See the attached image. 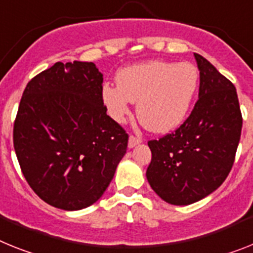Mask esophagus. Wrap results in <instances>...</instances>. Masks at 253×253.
Here are the masks:
<instances>
[{"label": "esophagus", "instance_id": "1", "mask_svg": "<svg viewBox=\"0 0 253 253\" xmlns=\"http://www.w3.org/2000/svg\"><path fill=\"white\" fill-rule=\"evenodd\" d=\"M141 143V139L140 137H136V136H130V139H128V148H133V146L139 145V144Z\"/></svg>", "mask_w": 253, "mask_h": 253}]
</instances>
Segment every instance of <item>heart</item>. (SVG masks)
<instances>
[{"label": "heart", "mask_w": 253, "mask_h": 253, "mask_svg": "<svg viewBox=\"0 0 253 253\" xmlns=\"http://www.w3.org/2000/svg\"><path fill=\"white\" fill-rule=\"evenodd\" d=\"M117 84L101 87V99L117 122L125 121L130 104L146 130L166 133L179 127L192 107L199 84V72L192 63L150 60L117 73Z\"/></svg>", "instance_id": "heart-1"}]
</instances>
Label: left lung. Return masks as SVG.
Segmentation results:
<instances>
[{"label": "left lung", "mask_w": 253, "mask_h": 253, "mask_svg": "<svg viewBox=\"0 0 253 253\" xmlns=\"http://www.w3.org/2000/svg\"><path fill=\"white\" fill-rule=\"evenodd\" d=\"M199 94L190 116L172 133L148 141L146 179L165 202L188 206L215 192L230 172L242 132L234 84L194 54Z\"/></svg>", "instance_id": "8db88e82"}]
</instances>
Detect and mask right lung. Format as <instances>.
Returning a JSON list of instances; mask_svg holds the SVG:
<instances>
[{
	"label": "right lung",
	"mask_w": 253,
	"mask_h": 253,
	"mask_svg": "<svg viewBox=\"0 0 253 253\" xmlns=\"http://www.w3.org/2000/svg\"><path fill=\"white\" fill-rule=\"evenodd\" d=\"M101 87L94 63L58 61L23 92L15 153L33 192L56 209L94 205L126 154L128 135L107 114Z\"/></svg>",
	"instance_id": "obj_1"
}]
</instances>
